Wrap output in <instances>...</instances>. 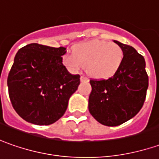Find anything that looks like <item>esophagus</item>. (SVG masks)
<instances>
[{"mask_svg":"<svg viewBox=\"0 0 159 159\" xmlns=\"http://www.w3.org/2000/svg\"><path fill=\"white\" fill-rule=\"evenodd\" d=\"M88 81H89V79L86 76H84V75L81 76V82H88Z\"/></svg>","mask_w":159,"mask_h":159,"instance_id":"obj_1","label":"esophagus"}]
</instances>
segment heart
<instances>
[{
	"label": "heart",
	"instance_id": "b5f03b06",
	"mask_svg": "<svg viewBox=\"0 0 159 159\" xmlns=\"http://www.w3.org/2000/svg\"><path fill=\"white\" fill-rule=\"evenodd\" d=\"M123 57V50L119 45L94 39L75 46L72 54L64 56L63 63L73 71L87 66V72L90 76L103 79L115 74Z\"/></svg>",
	"mask_w": 159,
	"mask_h": 159
}]
</instances>
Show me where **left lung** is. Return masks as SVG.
Listing matches in <instances>:
<instances>
[{
	"mask_svg": "<svg viewBox=\"0 0 159 159\" xmlns=\"http://www.w3.org/2000/svg\"><path fill=\"white\" fill-rule=\"evenodd\" d=\"M122 48V63L110 78L90 81L89 111L99 123L115 127L135 116L143 106L149 77L143 55L134 47L113 40Z\"/></svg>",
	"mask_w": 159,
	"mask_h": 159,
	"instance_id": "1",
	"label": "left lung"
}]
</instances>
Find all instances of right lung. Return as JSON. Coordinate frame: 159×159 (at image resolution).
<instances>
[{
	"instance_id": "1",
	"label": "right lung",
	"mask_w": 159,
	"mask_h": 159,
	"mask_svg": "<svg viewBox=\"0 0 159 159\" xmlns=\"http://www.w3.org/2000/svg\"><path fill=\"white\" fill-rule=\"evenodd\" d=\"M65 47L29 44L16 52L8 73V95L20 117L36 125H50L65 113L80 84L62 64Z\"/></svg>"
}]
</instances>
